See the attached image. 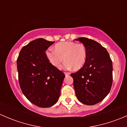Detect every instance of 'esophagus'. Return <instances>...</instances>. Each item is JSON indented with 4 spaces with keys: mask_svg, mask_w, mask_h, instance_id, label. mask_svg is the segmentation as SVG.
<instances>
[{
    "mask_svg": "<svg viewBox=\"0 0 127 127\" xmlns=\"http://www.w3.org/2000/svg\"><path fill=\"white\" fill-rule=\"evenodd\" d=\"M64 74H65V75H66V76L69 75V72H64Z\"/></svg>",
    "mask_w": 127,
    "mask_h": 127,
    "instance_id": "1",
    "label": "esophagus"
}]
</instances>
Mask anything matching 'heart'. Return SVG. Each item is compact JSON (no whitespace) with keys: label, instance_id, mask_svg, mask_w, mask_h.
Instances as JSON below:
<instances>
[{"label":"heart","instance_id":"obj_1","mask_svg":"<svg viewBox=\"0 0 127 127\" xmlns=\"http://www.w3.org/2000/svg\"><path fill=\"white\" fill-rule=\"evenodd\" d=\"M47 58L54 67H59L63 60V67L66 69L72 68L79 71L85 64L87 60V52L83 44L73 42H64L57 43L55 50H49L46 53Z\"/></svg>","mask_w":127,"mask_h":127}]
</instances>
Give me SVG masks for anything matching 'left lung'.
<instances>
[{"instance_id":"1","label":"left lung","mask_w":127,"mask_h":127,"mask_svg":"<svg viewBox=\"0 0 127 127\" xmlns=\"http://www.w3.org/2000/svg\"><path fill=\"white\" fill-rule=\"evenodd\" d=\"M84 45L87 60L84 67L71 75L78 100L86 105L101 101L109 94L112 84V63L105 48L93 40L75 39Z\"/></svg>"}]
</instances>
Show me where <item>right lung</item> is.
Returning a JSON list of instances; mask_svg holds the SVG:
<instances>
[{
	"label": "right lung",
	"instance_id": "add662e5",
	"mask_svg": "<svg viewBox=\"0 0 127 127\" xmlns=\"http://www.w3.org/2000/svg\"><path fill=\"white\" fill-rule=\"evenodd\" d=\"M55 42L42 38L23 47L17 59L20 87L35 106L49 107L57 103L65 75L50 63L45 51Z\"/></svg>",
	"mask_w": 127,
	"mask_h": 127
}]
</instances>
